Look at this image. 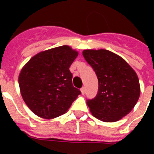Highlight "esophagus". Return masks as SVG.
Masks as SVG:
<instances>
[{"instance_id": "1", "label": "esophagus", "mask_w": 154, "mask_h": 154, "mask_svg": "<svg viewBox=\"0 0 154 154\" xmlns=\"http://www.w3.org/2000/svg\"><path fill=\"white\" fill-rule=\"evenodd\" d=\"M81 92H82V94L84 95L85 93V87H82V89H81Z\"/></svg>"}]
</instances>
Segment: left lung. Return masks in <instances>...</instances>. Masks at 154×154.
<instances>
[{
  "instance_id": "obj_1",
  "label": "left lung",
  "mask_w": 154,
  "mask_h": 154,
  "mask_svg": "<svg viewBox=\"0 0 154 154\" xmlns=\"http://www.w3.org/2000/svg\"><path fill=\"white\" fill-rule=\"evenodd\" d=\"M82 54L98 79L97 96L87 100L92 114L105 122L119 121L138 101L137 75L123 58L109 50L86 49Z\"/></svg>"
}]
</instances>
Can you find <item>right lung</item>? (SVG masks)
Wrapping results in <instances>:
<instances>
[{
    "label": "right lung",
    "instance_id": "obj_1",
    "mask_svg": "<svg viewBox=\"0 0 154 154\" xmlns=\"http://www.w3.org/2000/svg\"><path fill=\"white\" fill-rule=\"evenodd\" d=\"M77 55L63 45L37 53L22 68L18 78L20 94L35 114L45 119L59 117L82 94L72 85L69 71Z\"/></svg>",
    "mask_w": 154,
    "mask_h": 154
}]
</instances>
